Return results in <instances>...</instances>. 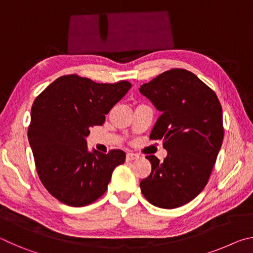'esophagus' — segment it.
Wrapping results in <instances>:
<instances>
[{"label":"esophagus","mask_w":253,"mask_h":253,"mask_svg":"<svg viewBox=\"0 0 253 253\" xmlns=\"http://www.w3.org/2000/svg\"><path fill=\"white\" fill-rule=\"evenodd\" d=\"M136 158H138V155H137V154H134V153H127L126 154V160L127 161H134V160H136Z\"/></svg>","instance_id":"1"}]
</instances>
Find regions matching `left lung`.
Returning <instances> with one entry per match:
<instances>
[{"instance_id": "8db88e82", "label": "left lung", "mask_w": 253, "mask_h": 253, "mask_svg": "<svg viewBox=\"0 0 253 253\" xmlns=\"http://www.w3.org/2000/svg\"><path fill=\"white\" fill-rule=\"evenodd\" d=\"M162 115L149 138L168 151L164 162L146 156L152 172L140 181L149 203L175 209L207 185L223 142L222 107L211 88L185 69H170L139 88Z\"/></svg>"}]
</instances>
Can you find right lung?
<instances>
[{
    "label": "right lung",
    "mask_w": 253,
    "mask_h": 253,
    "mask_svg": "<svg viewBox=\"0 0 253 253\" xmlns=\"http://www.w3.org/2000/svg\"><path fill=\"white\" fill-rule=\"evenodd\" d=\"M131 84H97L78 75L55 79L34 100L28 138L41 183L69 207H85L105 193L122 149L88 151L85 137L105 123V115L126 95Z\"/></svg>",
    "instance_id": "1"
}]
</instances>
